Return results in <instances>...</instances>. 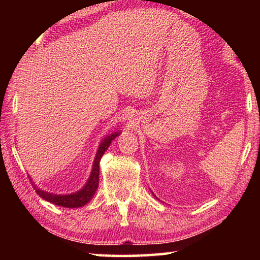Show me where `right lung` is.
<instances>
[{"label": "right lung", "mask_w": 260, "mask_h": 260, "mask_svg": "<svg viewBox=\"0 0 260 260\" xmlns=\"http://www.w3.org/2000/svg\"><path fill=\"white\" fill-rule=\"evenodd\" d=\"M118 135H119V132H116V133L107 136V138L101 142L99 150L96 152V157L94 159L93 170H91L90 172V177L88 179L87 183L83 186V188L80 189V190L70 193V195H57V193L43 191L41 189H38L34 186L35 191H37L38 195L42 197L43 200L50 202V203L55 205L63 206V208H80V206L86 205L88 202L91 200V197L94 196L96 189L99 187L101 158H102L103 153L107 151V149L109 148L110 143L112 142V140L116 139Z\"/></svg>", "instance_id": "obj_1"}]
</instances>
